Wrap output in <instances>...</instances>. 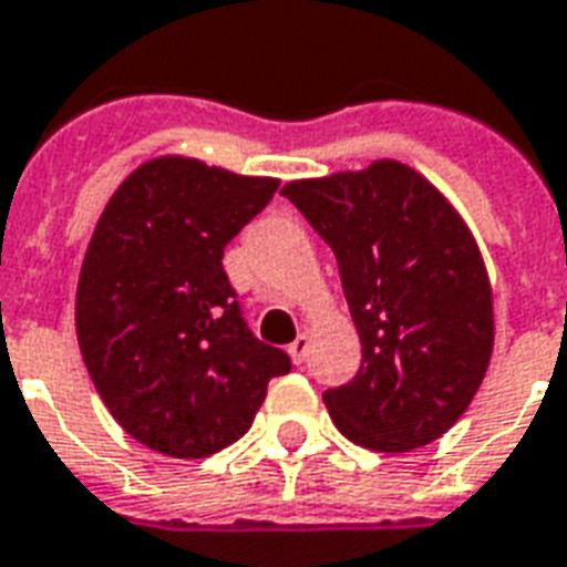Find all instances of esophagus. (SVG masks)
<instances>
[{
  "label": "esophagus",
  "mask_w": 567,
  "mask_h": 567,
  "mask_svg": "<svg viewBox=\"0 0 567 567\" xmlns=\"http://www.w3.org/2000/svg\"><path fill=\"white\" fill-rule=\"evenodd\" d=\"M309 346H312V339L306 337V333H300V337L288 346V354H291V360H295L297 367H300V363L306 360V354H309Z\"/></svg>",
  "instance_id": "1"
}]
</instances>
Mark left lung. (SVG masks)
<instances>
[{
  "label": "left lung",
  "instance_id": "obj_1",
  "mask_svg": "<svg viewBox=\"0 0 567 567\" xmlns=\"http://www.w3.org/2000/svg\"><path fill=\"white\" fill-rule=\"evenodd\" d=\"M282 195L337 251L363 360L327 390L337 430L379 454L442 439L486 375L496 316L484 255L460 209L396 158L291 179Z\"/></svg>",
  "mask_w": 567,
  "mask_h": 567
}]
</instances>
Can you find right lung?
<instances>
[{
	"instance_id": "obj_1",
	"label": "right lung",
	"mask_w": 567,
	"mask_h": 567,
	"mask_svg": "<svg viewBox=\"0 0 567 567\" xmlns=\"http://www.w3.org/2000/svg\"><path fill=\"white\" fill-rule=\"evenodd\" d=\"M279 188L192 155H155L113 192L83 255L74 327L113 421L177 460L255 421L285 351L251 337L221 255Z\"/></svg>"
}]
</instances>
